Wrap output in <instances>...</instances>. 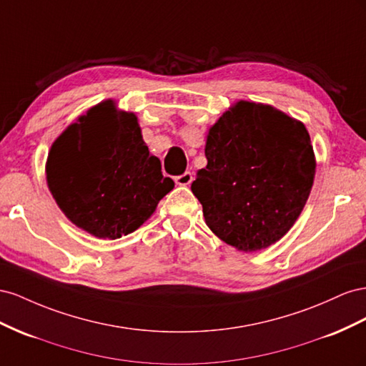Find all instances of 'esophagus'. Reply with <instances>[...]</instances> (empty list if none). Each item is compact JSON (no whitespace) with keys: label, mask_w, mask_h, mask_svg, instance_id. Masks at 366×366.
<instances>
[{"label":"esophagus","mask_w":366,"mask_h":366,"mask_svg":"<svg viewBox=\"0 0 366 366\" xmlns=\"http://www.w3.org/2000/svg\"><path fill=\"white\" fill-rule=\"evenodd\" d=\"M192 181H193V174H192L190 172H185L184 174H181V176H176V177H174V182H176L177 185H181V187L190 185V184H192Z\"/></svg>","instance_id":"esophagus-1"}]
</instances>
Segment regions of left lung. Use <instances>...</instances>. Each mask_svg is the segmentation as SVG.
Instances as JSON below:
<instances>
[{"label":"left lung","mask_w":366,"mask_h":366,"mask_svg":"<svg viewBox=\"0 0 366 366\" xmlns=\"http://www.w3.org/2000/svg\"><path fill=\"white\" fill-rule=\"evenodd\" d=\"M205 156L192 192L208 228L245 253L280 241L315 182L316 156L304 122L269 104L236 101L208 129Z\"/></svg>","instance_id":"1"}]
</instances>
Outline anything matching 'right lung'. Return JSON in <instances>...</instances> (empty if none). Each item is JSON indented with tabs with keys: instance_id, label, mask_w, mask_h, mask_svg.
<instances>
[{
	"instance_id": "obj_1",
	"label": "right lung",
	"mask_w": 366,
	"mask_h": 366,
	"mask_svg": "<svg viewBox=\"0 0 366 366\" xmlns=\"http://www.w3.org/2000/svg\"><path fill=\"white\" fill-rule=\"evenodd\" d=\"M46 179L61 212L98 239H119L156 212L174 182L142 139L138 117L102 101L54 141Z\"/></svg>"
}]
</instances>
